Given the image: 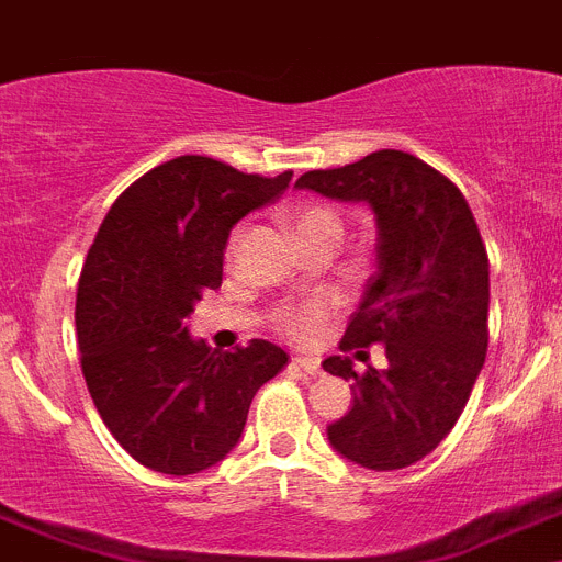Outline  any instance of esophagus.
I'll return each instance as SVG.
<instances>
[{"instance_id":"34e87169","label":"esophagus","mask_w":562,"mask_h":562,"mask_svg":"<svg viewBox=\"0 0 562 562\" xmlns=\"http://www.w3.org/2000/svg\"><path fill=\"white\" fill-rule=\"evenodd\" d=\"M293 367L302 369L305 375H318L322 372V367H318V358H307V356H293L291 358Z\"/></svg>"}]
</instances>
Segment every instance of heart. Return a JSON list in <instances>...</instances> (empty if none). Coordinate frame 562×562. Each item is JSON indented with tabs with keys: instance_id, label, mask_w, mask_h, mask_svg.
<instances>
[{
	"instance_id": "1",
	"label": "heart",
	"mask_w": 562,
	"mask_h": 562,
	"mask_svg": "<svg viewBox=\"0 0 562 562\" xmlns=\"http://www.w3.org/2000/svg\"><path fill=\"white\" fill-rule=\"evenodd\" d=\"M291 221L293 229L300 235V240H333L338 244V237H341V218H338V212L330 210L327 204H316V201H302L291 210ZM237 240H240V226L232 232L229 246L226 251H235ZM327 311H330V302L327 300H316L307 302L302 307H282L277 313V327H280L285 336H291L293 341H307V338L316 336L318 325L327 318Z\"/></svg>"
}]
</instances>
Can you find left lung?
<instances>
[{
	"label": "left lung",
	"instance_id": "left-lung-1",
	"mask_svg": "<svg viewBox=\"0 0 562 562\" xmlns=\"http://www.w3.org/2000/svg\"><path fill=\"white\" fill-rule=\"evenodd\" d=\"M336 201H363L378 226L369 277L341 350L383 344L386 369L358 375L347 356L322 361L352 381L350 412L327 426L333 451L367 470L419 462L457 426L487 352L490 262L468 201L403 150H375L296 181Z\"/></svg>",
	"mask_w": 562,
	"mask_h": 562
}]
</instances>
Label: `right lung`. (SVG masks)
<instances>
[{
	"label": "right lung",
	"instance_id": "right-lung-1",
	"mask_svg": "<svg viewBox=\"0 0 562 562\" xmlns=\"http://www.w3.org/2000/svg\"><path fill=\"white\" fill-rule=\"evenodd\" d=\"M291 176L179 156L134 181L100 224L75 305L80 367L109 431L156 473L218 464L257 389L288 363L262 338L212 350L190 336V316L221 285L232 226L280 199Z\"/></svg>",
	"mask_w": 562,
	"mask_h": 562
}]
</instances>
